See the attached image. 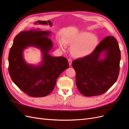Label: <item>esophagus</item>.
<instances>
[{
	"label": "esophagus",
	"instance_id": "obj_1",
	"mask_svg": "<svg viewBox=\"0 0 129 129\" xmlns=\"http://www.w3.org/2000/svg\"><path fill=\"white\" fill-rule=\"evenodd\" d=\"M68 61V63H69V66H71L72 63V60L71 59H70V58H69Z\"/></svg>",
	"mask_w": 129,
	"mask_h": 129
}]
</instances>
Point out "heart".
<instances>
[{"mask_svg":"<svg viewBox=\"0 0 129 129\" xmlns=\"http://www.w3.org/2000/svg\"><path fill=\"white\" fill-rule=\"evenodd\" d=\"M60 48L64 49L65 44L72 46V55L77 57H83L91 54L98 44V38L88 32H82L66 36L63 40L60 41Z\"/></svg>","mask_w":129,"mask_h":129,"instance_id":"b5f03b06","label":"heart"}]
</instances>
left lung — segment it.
Here are the masks:
<instances>
[{"instance_id":"obj_1","label":"left lung","mask_w":129,"mask_h":129,"mask_svg":"<svg viewBox=\"0 0 129 129\" xmlns=\"http://www.w3.org/2000/svg\"><path fill=\"white\" fill-rule=\"evenodd\" d=\"M120 61L119 45L111 36L104 38L89 55L73 61L79 91L85 96L106 92L118 79Z\"/></svg>"}]
</instances>
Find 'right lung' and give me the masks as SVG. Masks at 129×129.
Returning a JSON list of instances; mask_svg holds the SVG:
<instances>
[{
  "label": "right lung",
  "mask_w": 129,
  "mask_h": 129,
  "mask_svg": "<svg viewBox=\"0 0 129 129\" xmlns=\"http://www.w3.org/2000/svg\"><path fill=\"white\" fill-rule=\"evenodd\" d=\"M51 32L31 29L21 32L14 39L9 55V72L13 82L22 91L34 97L49 95L55 87L56 80L69 68L66 58L53 57L49 54L53 47L48 38ZM28 46L39 49L43 55L39 65L26 63L23 52Z\"/></svg>",
  "instance_id": "1"
}]
</instances>
